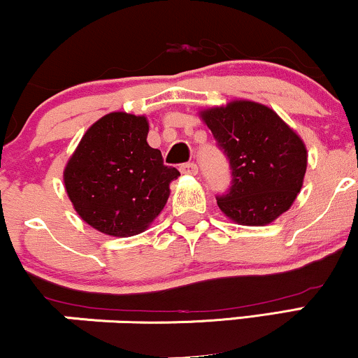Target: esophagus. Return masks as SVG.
<instances>
[{
    "mask_svg": "<svg viewBox=\"0 0 358 358\" xmlns=\"http://www.w3.org/2000/svg\"><path fill=\"white\" fill-rule=\"evenodd\" d=\"M180 171L185 175H196L199 173V166H196L195 163H183V165L180 166Z\"/></svg>",
    "mask_w": 358,
    "mask_h": 358,
    "instance_id": "esophagus-1",
    "label": "esophagus"
}]
</instances>
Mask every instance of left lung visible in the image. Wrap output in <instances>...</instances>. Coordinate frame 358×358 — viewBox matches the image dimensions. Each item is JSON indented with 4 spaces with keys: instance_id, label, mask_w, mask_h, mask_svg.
<instances>
[{
    "instance_id": "left-lung-1",
    "label": "left lung",
    "mask_w": 358,
    "mask_h": 358,
    "mask_svg": "<svg viewBox=\"0 0 358 358\" xmlns=\"http://www.w3.org/2000/svg\"><path fill=\"white\" fill-rule=\"evenodd\" d=\"M217 146L229 158L232 185L217 205L241 225H268L296 199L306 173L303 139L269 109L232 101L200 113Z\"/></svg>"
}]
</instances>
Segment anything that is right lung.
I'll use <instances>...</instances> for the list:
<instances>
[{"label":"right lung","instance_id":"add662e5","mask_svg":"<svg viewBox=\"0 0 358 358\" xmlns=\"http://www.w3.org/2000/svg\"><path fill=\"white\" fill-rule=\"evenodd\" d=\"M148 119L110 113L82 136L64 171L69 199L80 219L106 236L141 234L170 196L180 171L163 165L148 145Z\"/></svg>","mask_w":358,"mask_h":358}]
</instances>
